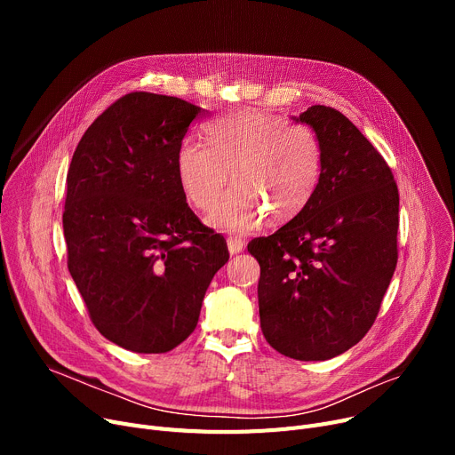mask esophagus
Segmentation results:
<instances>
[{
    "instance_id": "obj_1",
    "label": "esophagus",
    "mask_w": 455,
    "mask_h": 455,
    "mask_svg": "<svg viewBox=\"0 0 455 455\" xmlns=\"http://www.w3.org/2000/svg\"><path fill=\"white\" fill-rule=\"evenodd\" d=\"M227 245H228V252L230 254H240L243 251V247H245L242 237H235V235H228L227 237Z\"/></svg>"
}]
</instances>
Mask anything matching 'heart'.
Instances as JSON below:
<instances>
[{
  "label": "heart",
  "mask_w": 455,
  "mask_h": 455,
  "mask_svg": "<svg viewBox=\"0 0 455 455\" xmlns=\"http://www.w3.org/2000/svg\"><path fill=\"white\" fill-rule=\"evenodd\" d=\"M208 148L186 140L177 151V177L186 199L210 210L228 184L230 194L212 210L215 228L249 232L291 220L312 199L323 173V143L307 125H290L267 112H232L204 127Z\"/></svg>",
  "instance_id": "b5f03b06"
}]
</instances>
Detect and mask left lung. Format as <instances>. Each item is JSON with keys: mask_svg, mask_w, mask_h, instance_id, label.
Here are the masks:
<instances>
[{"mask_svg": "<svg viewBox=\"0 0 455 455\" xmlns=\"http://www.w3.org/2000/svg\"><path fill=\"white\" fill-rule=\"evenodd\" d=\"M295 122L323 143L312 199L249 252L259 264V324L267 343L300 362H324L360 343L393 278L398 188L391 167L339 110L314 105Z\"/></svg>", "mask_w": 455, "mask_h": 455, "instance_id": "1", "label": "left lung"}]
</instances>
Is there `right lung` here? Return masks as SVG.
<instances>
[{"label": "right lung", "instance_id": "obj_1", "mask_svg": "<svg viewBox=\"0 0 455 455\" xmlns=\"http://www.w3.org/2000/svg\"><path fill=\"white\" fill-rule=\"evenodd\" d=\"M206 110L132 92L83 134L68 170L62 227L68 269L93 326L138 354H162L196 330L208 285L227 261L221 234L186 203L177 151Z\"/></svg>", "mask_w": 455, "mask_h": 455}]
</instances>
